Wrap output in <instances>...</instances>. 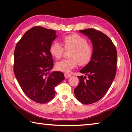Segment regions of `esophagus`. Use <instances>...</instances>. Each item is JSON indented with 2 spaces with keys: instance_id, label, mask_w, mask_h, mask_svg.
Wrapping results in <instances>:
<instances>
[{
  "instance_id": "obj_1",
  "label": "esophagus",
  "mask_w": 132,
  "mask_h": 132,
  "mask_svg": "<svg viewBox=\"0 0 132 132\" xmlns=\"http://www.w3.org/2000/svg\"><path fill=\"white\" fill-rule=\"evenodd\" d=\"M71 76L70 74H64V77H65V78H69Z\"/></svg>"
}]
</instances>
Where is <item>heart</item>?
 I'll return each mask as SVG.
<instances>
[{
    "label": "heart",
    "instance_id": "obj_1",
    "mask_svg": "<svg viewBox=\"0 0 132 132\" xmlns=\"http://www.w3.org/2000/svg\"><path fill=\"white\" fill-rule=\"evenodd\" d=\"M62 43L63 47L59 42H55L49 48L51 56L57 59L62 57L64 50H71L69 59H64L55 64L56 70L68 73L76 68L78 64L84 66L91 61L94 47L92 44L87 42L86 38L77 34H71L64 36L62 38Z\"/></svg>",
    "mask_w": 132,
    "mask_h": 132
}]
</instances>
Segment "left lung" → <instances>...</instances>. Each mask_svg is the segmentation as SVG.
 Masks as SVG:
<instances>
[{"label": "left lung", "mask_w": 132, "mask_h": 132, "mask_svg": "<svg viewBox=\"0 0 132 132\" xmlns=\"http://www.w3.org/2000/svg\"><path fill=\"white\" fill-rule=\"evenodd\" d=\"M92 40L94 54L91 61L80 70L86 76H78L79 84L74 92L84 104H91L104 96L115 78L117 50L106 35L94 28L80 30Z\"/></svg>", "instance_id": "8db88e82"}]
</instances>
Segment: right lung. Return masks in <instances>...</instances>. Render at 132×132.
<instances>
[{
	"label": "right lung",
	"mask_w": 132,
	"mask_h": 132,
	"mask_svg": "<svg viewBox=\"0 0 132 132\" xmlns=\"http://www.w3.org/2000/svg\"><path fill=\"white\" fill-rule=\"evenodd\" d=\"M55 31L35 26L24 33L14 51V72L23 92L39 104L52 100L55 87L64 79L60 71L50 73L54 61L49 48Z\"/></svg>",
	"instance_id": "add662e5"
}]
</instances>
